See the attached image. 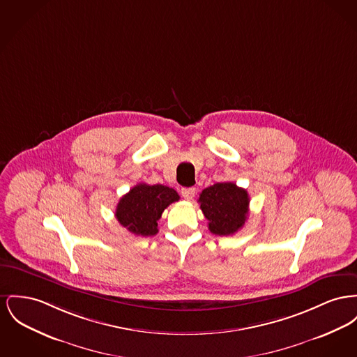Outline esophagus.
<instances>
[{
  "instance_id": "34e87169",
  "label": "esophagus",
  "mask_w": 357,
  "mask_h": 357,
  "mask_svg": "<svg viewBox=\"0 0 357 357\" xmlns=\"http://www.w3.org/2000/svg\"><path fill=\"white\" fill-rule=\"evenodd\" d=\"M181 194H182V197H183L185 199L191 201V199L194 198V195H195V189H194V188H189V189H182L181 190Z\"/></svg>"
}]
</instances>
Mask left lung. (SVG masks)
<instances>
[{"mask_svg": "<svg viewBox=\"0 0 357 357\" xmlns=\"http://www.w3.org/2000/svg\"><path fill=\"white\" fill-rule=\"evenodd\" d=\"M198 202L209 221V231L218 236H229L240 231L248 215L250 197L247 190L233 182L215 183L202 190Z\"/></svg>", "mask_w": 357, "mask_h": 357, "instance_id": "obj_1", "label": "left lung"}]
</instances>
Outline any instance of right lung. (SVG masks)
I'll return each instance as SVG.
<instances>
[{"label":"right lung","mask_w":357,"mask_h":357,"mask_svg":"<svg viewBox=\"0 0 357 357\" xmlns=\"http://www.w3.org/2000/svg\"><path fill=\"white\" fill-rule=\"evenodd\" d=\"M179 201L178 192L163 185L139 183L129 190L116 208L117 221L137 236H155L162 213Z\"/></svg>","instance_id":"obj_1"}]
</instances>
